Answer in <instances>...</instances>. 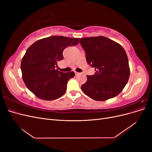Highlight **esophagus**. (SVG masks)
<instances>
[{"label":"esophagus","mask_w":152,"mask_h":152,"mask_svg":"<svg viewBox=\"0 0 152 152\" xmlns=\"http://www.w3.org/2000/svg\"><path fill=\"white\" fill-rule=\"evenodd\" d=\"M75 75H80V73L77 72H75Z\"/></svg>","instance_id":"obj_1"}]
</instances>
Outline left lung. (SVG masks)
<instances>
[{
    "label": "left lung",
    "mask_w": 152,
    "mask_h": 152,
    "mask_svg": "<svg viewBox=\"0 0 152 152\" xmlns=\"http://www.w3.org/2000/svg\"><path fill=\"white\" fill-rule=\"evenodd\" d=\"M87 63L95 68L82 84L84 93L96 101L115 97L127 84L130 75L127 56L117 42L103 36L80 39Z\"/></svg>",
    "instance_id": "left-lung-1"
}]
</instances>
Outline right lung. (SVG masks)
I'll list each match as a JSON object with an SVG mask.
<instances>
[{
	"instance_id": "right-lung-1",
	"label": "right lung",
	"mask_w": 152,
	"mask_h": 152,
	"mask_svg": "<svg viewBox=\"0 0 152 152\" xmlns=\"http://www.w3.org/2000/svg\"><path fill=\"white\" fill-rule=\"evenodd\" d=\"M79 40L50 36L36 41L26 50L21 63L22 78L27 88L37 97L50 101L65 93L67 82L75 73H64L55 68L63 59V50L77 45Z\"/></svg>"
}]
</instances>
